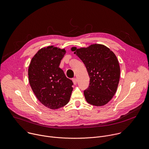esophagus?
<instances>
[{
	"instance_id": "esophagus-1",
	"label": "esophagus",
	"mask_w": 149,
	"mask_h": 149,
	"mask_svg": "<svg viewBox=\"0 0 149 149\" xmlns=\"http://www.w3.org/2000/svg\"><path fill=\"white\" fill-rule=\"evenodd\" d=\"M72 81H73V84H74V85H76V84H77V79H76V78H73V79H72Z\"/></svg>"
}]
</instances>
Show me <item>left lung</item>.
I'll use <instances>...</instances> for the list:
<instances>
[{
  "label": "left lung",
  "mask_w": 149,
  "mask_h": 149,
  "mask_svg": "<svg viewBox=\"0 0 149 149\" xmlns=\"http://www.w3.org/2000/svg\"><path fill=\"white\" fill-rule=\"evenodd\" d=\"M84 64L90 84L84 91L87 102L96 106L106 104L115 95L120 79V69L115 54L103 45L71 48Z\"/></svg>",
  "instance_id": "left-lung-1"
}]
</instances>
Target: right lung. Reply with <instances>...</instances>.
<instances>
[{
  "mask_svg": "<svg viewBox=\"0 0 149 149\" xmlns=\"http://www.w3.org/2000/svg\"><path fill=\"white\" fill-rule=\"evenodd\" d=\"M66 52L54 46L43 47L32 57L28 69L29 83L36 97L53 110L67 104L73 91L72 81L59 68Z\"/></svg>",
  "mask_w": 149,
  "mask_h": 149,
  "instance_id": "1",
  "label": "right lung"
}]
</instances>
